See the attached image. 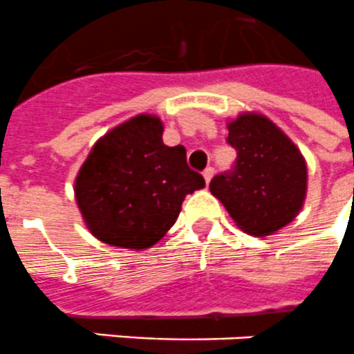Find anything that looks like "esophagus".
<instances>
[{"label": "esophagus", "instance_id": "esophagus-1", "mask_svg": "<svg viewBox=\"0 0 354 354\" xmlns=\"http://www.w3.org/2000/svg\"><path fill=\"white\" fill-rule=\"evenodd\" d=\"M212 176H214V167H207V169H205V171H203V178H205V183H207V185H209V183H210Z\"/></svg>", "mask_w": 354, "mask_h": 354}]
</instances>
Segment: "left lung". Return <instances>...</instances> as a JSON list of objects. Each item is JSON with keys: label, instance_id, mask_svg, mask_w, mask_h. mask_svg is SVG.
Segmentation results:
<instances>
[{"label": "left lung", "instance_id": "obj_1", "mask_svg": "<svg viewBox=\"0 0 354 354\" xmlns=\"http://www.w3.org/2000/svg\"><path fill=\"white\" fill-rule=\"evenodd\" d=\"M237 151L232 171L212 178V192L250 236H270L302 209L308 169L301 151L264 115L243 113L228 122Z\"/></svg>", "mask_w": 354, "mask_h": 354}]
</instances>
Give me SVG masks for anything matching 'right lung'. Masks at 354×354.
<instances>
[{
  "mask_svg": "<svg viewBox=\"0 0 354 354\" xmlns=\"http://www.w3.org/2000/svg\"><path fill=\"white\" fill-rule=\"evenodd\" d=\"M163 124L138 115L100 138L75 180V200L99 241L144 250L174 225L187 194L203 189L183 145L162 140Z\"/></svg>",
  "mask_w": 354,
  "mask_h": 354,
  "instance_id": "add662e5",
  "label": "right lung"
}]
</instances>
